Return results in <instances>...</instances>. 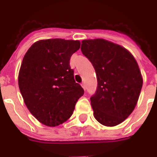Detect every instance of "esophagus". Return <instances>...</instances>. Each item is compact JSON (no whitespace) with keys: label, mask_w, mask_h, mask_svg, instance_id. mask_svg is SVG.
<instances>
[{"label":"esophagus","mask_w":157,"mask_h":157,"mask_svg":"<svg viewBox=\"0 0 157 157\" xmlns=\"http://www.w3.org/2000/svg\"><path fill=\"white\" fill-rule=\"evenodd\" d=\"M81 86H82V88L84 89V90H85V83H82V84H81Z\"/></svg>","instance_id":"34e87169"}]
</instances>
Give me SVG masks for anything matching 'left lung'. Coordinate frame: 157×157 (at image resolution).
<instances>
[{"label": "left lung", "instance_id": "obj_1", "mask_svg": "<svg viewBox=\"0 0 157 157\" xmlns=\"http://www.w3.org/2000/svg\"><path fill=\"white\" fill-rule=\"evenodd\" d=\"M81 50L97 75V91L90 98L94 118L106 127L120 124L134 110L142 89L136 59L123 47L103 39L83 40Z\"/></svg>", "mask_w": 157, "mask_h": 157}]
</instances>
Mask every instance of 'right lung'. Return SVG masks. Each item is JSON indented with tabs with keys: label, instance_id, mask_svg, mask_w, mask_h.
I'll return each mask as SVG.
<instances>
[{
	"label": "right lung",
	"instance_id": "obj_1",
	"mask_svg": "<svg viewBox=\"0 0 157 157\" xmlns=\"http://www.w3.org/2000/svg\"><path fill=\"white\" fill-rule=\"evenodd\" d=\"M80 46L78 40L43 39L35 42L24 56L19 90L30 113L48 127L66 122L84 94L69 64Z\"/></svg>",
	"mask_w": 157,
	"mask_h": 157
}]
</instances>
